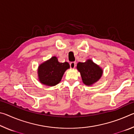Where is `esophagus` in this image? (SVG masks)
Wrapping results in <instances>:
<instances>
[{
	"instance_id": "esophagus-1",
	"label": "esophagus",
	"mask_w": 134,
	"mask_h": 134,
	"mask_svg": "<svg viewBox=\"0 0 134 134\" xmlns=\"http://www.w3.org/2000/svg\"><path fill=\"white\" fill-rule=\"evenodd\" d=\"M70 68H71V69H74V68H75L76 65V62H71V63H70Z\"/></svg>"
}]
</instances>
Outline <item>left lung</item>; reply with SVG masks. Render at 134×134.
<instances>
[{"mask_svg": "<svg viewBox=\"0 0 134 134\" xmlns=\"http://www.w3.org/2000/svg\"><path fill=\"white\" fill-rule=\"evenodd\" d=\"M77 69L80 72L83 83L88 86H91L97 82L103 72L102 68L91 59H88L84 63H78Z\"/></svg>", "mask_w": 134, "mask_h": 134, "instance_id": "obj_1", "label": "left lung"}]
</instances>
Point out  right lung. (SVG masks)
I'll return each instance as SVG.
<instances>
[{"instance_id":"right-lung-1","label":"right lung","mask_w":134,"mask_h":134,"mask_svg":"<svg viewBox=\"0 0 134 134\" xmlns=\"http://www.w3.org/2000/svg\"><path fill=\"white\" fill-rule=\"evenodd\" d=\"M69 69V63H60L57 57L53 56L39 65L37 70L38 80L42 85L54 86L60 82L65 71Z\"/></svg>"}]
</instances>
